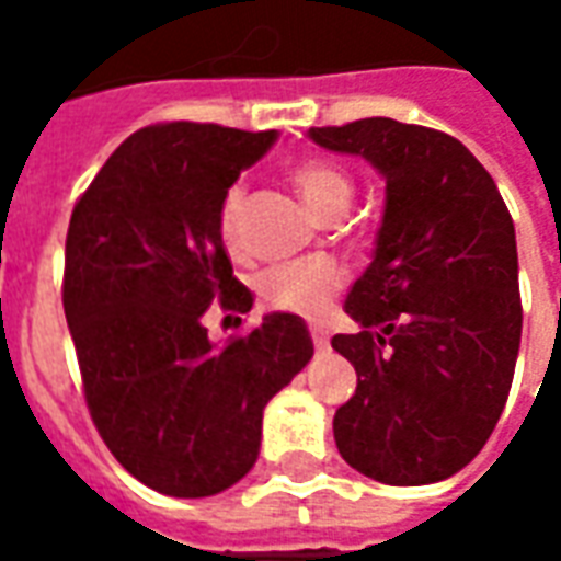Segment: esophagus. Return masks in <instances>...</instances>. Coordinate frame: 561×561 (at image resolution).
Instances as JSON below:
<instances>
[{
	"mask_svg": "<svg viewBox=\"0 0 561 561\" xmlns=\"http://www.w3.org/2000/svg\"><path fill=\"white\" fill-rule=\"evenodd\" d=\"M309 336H312V342H316L318 352H328L330 336H328V330H324V324H312V328H309Z\"/></svg>",
	"mask_w": 561,
	"mask_h": 561,
	"instance_id": "1",
	"label": "esophagus"
}]
</instances>
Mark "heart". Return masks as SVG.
<instances>
[{"label":"heart","mask_w":561,"mask_h":561,"mask_svg":"<svg viewBox=\"0 0 561 561\" xmlns=\"http://www.w3.org/2000/svg\"><path fill=\"white\" fill-rule=\"evenodd\" d=\"M291 183L316 216H324L330 209H345L354 195L352 173L330 159L297 161L291 168ZM243 216L245 188L231 185L219 207V237L228 249H240L243 243ZM342 285H345V270L336 261L306 257V261H288L264 270L257 279V294L270 309L316 318L342 291Z\"/></svg>","instance_id":"heart-1"}]
</instances>
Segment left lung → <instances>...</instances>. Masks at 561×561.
Instances as JSON below:
<instances>
[{
    "label": "left lung",
    "instance_id": "1",
    "mask_svg": "<svg viewBox=\"0 0 561 561\" xmlns=\"http://www.w3.org/2000/svg\"><path fill=\"white\" fill-rule=\"evenodd\" d=\"M309 138L388 180L376 257L345 300L360 330L333 336L357 373L333 414L336 447L373 481H445L486 445L514 381L523 304L511 213L445 131L373 116Z\"/></svg>",
    "mask_w": 561,
    "mask_h": 561
}]
</instances>
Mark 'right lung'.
I'll list each match as a JSON object with an SVG mask.
<instances>
[{"label": "right lung", "instance_id": "right-lung-1", "mask_svg": "<svg viewBox=\"0 0 561 561\" xmlns=\"http://www.w3.org/2000/svg\"><path fill=\"white\" fill-rule=\"evenodd\" d=\"M276 131L156 123L119 144L78 197L62 306L95 430L149 490L201 499L255 466L261 417L312 360L309 330L273 312L213 345L204 316L249 312L219 207Z\"/></svg>", "mask_w": 561, "mask_h": 561}]
</instances>
